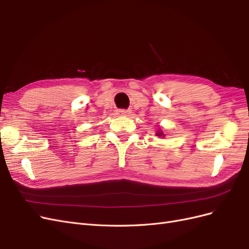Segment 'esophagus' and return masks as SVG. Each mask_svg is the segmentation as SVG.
Returning <instances> with one entry per match:
<instances>
[{"instance_id": "34e87169", "label": "esophagus", "mask_w": 249, "mask_h": 249, "mask_svg": "<svg viewBox=\"0 0 249 249\" xmlns=\"http://www.w3.org/2000/svg\"><path fill=\"white\" fill-rule=\"evenodd\" d=\"M117 114L118 115H122V116H130L132 114V111L131 110L120 109V110H117Z\"/></svg>"}]
</instances>
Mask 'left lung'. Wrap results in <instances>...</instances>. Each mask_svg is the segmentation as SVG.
I'll use <instances>...</instances> for the list:
<instances>
[{"mask_svg": "<svg viewBox=\"0 0 249 249\" xmlns=\"http://www.w3.org/2000/svg\"><path fill=\"white\" fill-rule=\"evenodd\" d=\"M156 135H157V136H159V137H165V134L162 132V130H161V129L157 130V133H156Z\"/></svg>", "mask_w": 249, "mask_h": 249, "instance_id": "1", "label": "left lung"}]
</instances>
